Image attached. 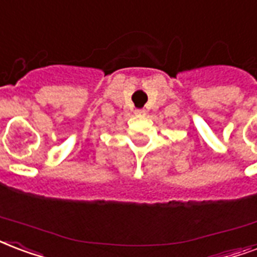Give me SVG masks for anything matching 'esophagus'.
<instances>
[{
	"label": "esophagus",
	"mask_w": 257,
	"mask_h": 257,
	"mask_svg": "<svg viewBox=\"0 0 257 257\" xmlns=\"http://www.w3.org/2000/svg\"><path fill=\"white\" fill-rule=\"evenodd\" d=\"M136 114L137 115H146L147 111L144 109H140V110H136Z\"/></svg>",
	"instance_id": "34e87169"
}]
</instances>
